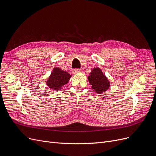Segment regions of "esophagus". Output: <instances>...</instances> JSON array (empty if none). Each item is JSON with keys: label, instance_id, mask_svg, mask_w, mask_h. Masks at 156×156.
I'll return each mask as SVG.
<instances>
[{"label": "esophagus", "instance_id": "esophagus-1", "mask_svg": "<svg viewBox=\"0 0 156 156\" xmlns=\"http://www.w3.org/2000/svg\"><path fill=\"white\" fill-rule=\"evenodd\" d=\"M80 72H81V69H73L72 71V73L73 74H75V73H79Z\"/></svg>", "mask_w": 156, "mask_h": 156}]
</instances>
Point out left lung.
I'll return each instance as SVG.
<instances>
[{"label": "left lung", "mask_w": 156, "mask_h": 156, "mask_svg": "<svg viewBox=\"0 0 156 156\" xmlns=\"http://www.w3.org/2000/svg\"><path fill=\"white\" fill-rule=\"evenodd\" d=\"M88 80L92 88L100 94L108 90L110 87L109 81L100 68H94L92 70L88 77Z\"/></svg>", "instance_id": "left-lung-1"}]
</instances>
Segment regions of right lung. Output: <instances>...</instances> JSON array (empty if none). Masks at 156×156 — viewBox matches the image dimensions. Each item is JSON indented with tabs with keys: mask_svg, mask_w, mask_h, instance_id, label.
<instances>
[{
	"mask_svg": "<svg viewBox=\"0 0 156 156\" xmlns=\"http://www.w3.org/2000/svg\"><path fill=\"white\" fill-rule=\"evenodd\" d=\"M71 77H72L71 75L67 72L56 67L53 69V72L49 77L46 84L49 88L54 90H58L64 84L69 82Z\"/></svg>",
	"mask_w": 156,
	"mask_h": 156,
	"instance_id": "1",
	"label": "right lung"
}]
</instances>
